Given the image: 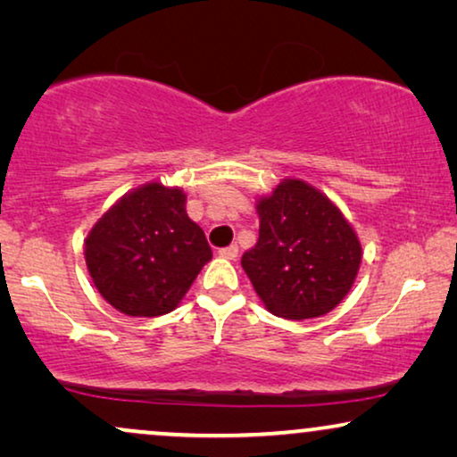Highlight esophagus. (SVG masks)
I'll list each match as a JSON object with an SVG mask.
<instances>
[{
    "mask_svg": "<svg viewBox=\"0 0 457 457\" xmlns=\"http://www.w3.org/2000/svg\"><path fill=\"white\" fill-rule=\"evenodd\" d=\"M218 253H220V258L235 260V258H237V253H239V247H237L235 243H233V245H228V247H222L220 252H218Z\"/></svg>",
    "mask_w": 457,
    "mask_h": 457,
    "instance_id": "34e87169",
    "label": "esophagus"
}]
</instances>
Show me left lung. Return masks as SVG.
Here are the masks:
<instances>
[{"label": "left lung", "mask_w": 457, "mask_h": 457, "mask_svg": "<svg viewBox=\"0 0 457 457\" xmlns=\"http://www.w3.org/2000/svg\"><path fill=\"white\" fill-rule=\"evenodd\" d=\"M260 237L241 266L266 310L287 320L328 314L352 289L361 245L327 195L285 179L258 202Z\"/></svg>", "instance_id": "left-lung-1"}]
</instances>
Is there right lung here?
Listing matches in <instances>:
<instances>
[{
    "label": "right lung",
    "mask_w": 457,
    "mask_h": 457,
    "mask_svg": "<svg viewBox=\"0 0 457 457\" xmlns=\"http://www.w3.org/2000/svg\"><path fill=\"white\" fill-rule=\"evenodd\" d=\"M185 202L179 187L147 183L118 199L87 235L93 283L122 314L154 318L172 312L212 260Z\"/></svg>",
    "instance_id": "right-lung-1"
}]
</instances>
